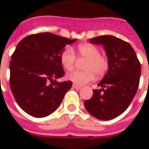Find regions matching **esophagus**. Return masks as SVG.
Listing matches in <instances>:
<instances>
[{
	"label": "esophagus",
	"instance_id": "1",
	"mask_svg": "<svg viewBox=\"0 0 149 149\" xmlns=\"http://www.w3.org/2000/svg\"><path fill=\"white\" fill-rule=\"evenodd\" d=\"M73 86L74 89H80L81 87H82L81 86H79V85H77V84H74L73 86Z\"/></svg>",
	"mask_w": 149,
	"mask_h": 149
}]
</instances>
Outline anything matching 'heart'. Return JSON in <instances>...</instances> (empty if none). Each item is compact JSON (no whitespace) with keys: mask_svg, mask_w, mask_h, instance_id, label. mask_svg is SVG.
<instances>
[{"mask_svg":"<svg viewBox=\"0 0 149 149\" xmlns=\"http://www.w3.org/2000/svg\"><path fill=\"white\" fill-rule=\"evenodd\" d=\"M79 59L86 60L83 65L84 71H73L67 74V78L77 85H84L93 81L95 74L102 77L108 72L110 68L109 59L101 54L97 46L92 44H81L77 47ZM60 62L67 71L72 70L77 62L75 52L72 47L67 46L60 54Z\"/></svg>","mask_w":149,"mask_h":149,"instance_id":"heart-1","label":"heart"}]
</instances>
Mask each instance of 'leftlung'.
I'll list each match as a JSON object with an SVG mask.
<instances>
[{"mask_svg": "<svg viewBox=\"0 0 149 149\" xmlns=\"http://www.w3.org/2000/svg\"><path fill=\"white\" fill-rule=\"evenodd\" d=\"M89 42L103 45L110 68L93 97L84 101L86 110L101 120H110L125 111L136 95L141 65L128 42L110 35L91 39Z\"/></svg>", "mask_w": 149, "mask_h": 149, "instance_id": "obj_1", "label": "left lung"}]
</instances>
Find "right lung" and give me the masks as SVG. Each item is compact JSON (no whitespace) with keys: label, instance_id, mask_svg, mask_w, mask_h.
<instances>
[{"label":"right lung","instance_id":"right-lung-1","mask_svg":"<svg viewBox=\"0 0 149 149\" xmlns=\"http://www.w3.org/2000/svg\"><path fill=\"white\" fill-rule=\"evenodd\" d=\"M76 39L51 33L31 34L19 42L10 61V89L21 108L29 115L45 117L54 112L71 81L57 82L65 74L60 54Z\"/></svg>","mask_w":149,"mask_h":149}]
</instances>
